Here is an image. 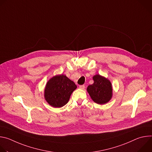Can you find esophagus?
Returning a JSON list of instances; mask_svg holds the SVG:
<instances>
[{"mask_svg": "<svg viewBox=\"0 0 152 152\" xmlns=\"http://www.w3.org/2000/svg\"><path fill=\"white\" fill-rule=\"evenodd\" d=\"M85 88V86L84 85H79V88L82 89V90H84Z\"/></svg>", "mask_w": 152, "mask_h": 152, "instance_id": "esophagus-1", "label": "esophagus"}]
</instances>
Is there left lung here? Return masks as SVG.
Masks as SVG:
<instances>
[{"label":"left lung","instance_id":"obj_1","mask_svg":"<svg viewBox=\"0 0 152 152\" xmlns=\"http://www.w3.org/2000/svg\"><path fill=\"white\" fill-rule=\"evenodd\" d=\"M94 83L87 87V91L93 100L98 104L109 102L113 94L111 83L105 77L97 75L93 77Z\"/></svg>","mask_w":152,"mask_h":152}]
</instances>
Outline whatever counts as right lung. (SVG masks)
Listing matches in <instances>:
<instances>
[{
	"label": "right lung",
	"instance_id": "right-lung-1",
	"mask_svg": "<svg viewBox=\"0 0 152 152\" xmlns=\"http://www.w3.org/2000/svg\"><path fill=\"white\" fill-rule=\"evenodd\" d=\"M76 87L75 83L66 76H55L46 84L45 90V99L53 107H62L68 103L72 93Z\"/></svg>",
	"mask_w": 152,
	"mask_h": 152
}]
</instances>
